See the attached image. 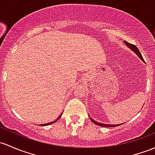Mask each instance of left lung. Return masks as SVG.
Returning <instances> with one entry per match:
<instances>
[{
  "label": "left lung",
  "mask_w": 155,
  "mask_h": 155,
  "mask_svg": "<svg viewBox=\"0 0 155 155\" xmlns=\"http://www.w3.org/2000/svg\"><path fill=\"white\" fill-rule=\"evenodd\" d=\"M124 43H125V44H126V46H127L129 48V49H131L133 51H134V53H136V54H137L138 57L140 58V59L142 60V61H143V57H142V54H141V53L140 52L139 49H138V48L135 46V45H133V44H129V43L126 42V41H124ZM90 119H91V120L92 121V122L94 123V124L98 125V126H104V127H114V126H120V125H121V124H116V125L104 124H101V123L97 122V121H95V120H93L92 118H91V117H90Z\"/></svg>",
  "instance_id": "left-lung-1"
}]
</instances>
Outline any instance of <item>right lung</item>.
<instances>
[{"label": "right lung", "mask_w": 155, "mask_h": 155, "mask_svg": "<svg viewBox=\"0 0 155 155\" xmlns=\"http://www.w3.org/2000/svg\"><path fill=\"white\" fill-rule=\"evenodd\" d=\"M61 115H62V113H61V114H60V116H59V117H58V118H57V119H56V120H54V121H53V122H50V123H48V124H41V126H48V125H50V124H54V123H55V122H56V121H57V120H58V119H59V118L61 117Z\"/></svg>", "instance_id": "obj_1"}]
</instances>
